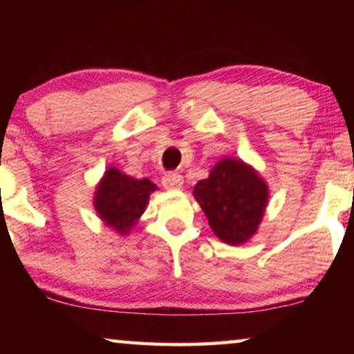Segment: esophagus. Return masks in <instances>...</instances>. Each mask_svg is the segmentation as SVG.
Returning a JSON list of instances; mask_svg holds the SVG:
<instances>
[{"label": "esophagus", "instance_id": "esophagus-1", "mask_svg": "<svg viewBox=\"0 0 354 354\" xmlns=\"http://www.w3.org/2000/svg\"><path fill=\"white\" fill-rule=\"evenodd\" d=\"M183 183V177L177 172H167L166 176L162 177V187L167 188V190H177L180 188Z\"/></svg>", "mask_w": 354, "mask_h": 354}]
</instances>
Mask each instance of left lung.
Wrapping results in <instances>:
<instances>
[{
  "label": "left lung",
  "mask_w": 354,
  "mask_h": 354,
  "mask_svg": "<svg viewBox=\"0 0 354 354\" xmlns=\"http://www.w3.org/2000/svg\"><path fill=\"white\" fill-rule=\"evenodd\" d=\"M193 195L219 240L245 243L256 234L268 205V185L239 159H222L209 177L200 180Z\"/></svg>",
  "instance_id": "left-lung-1"
}]
</instances>
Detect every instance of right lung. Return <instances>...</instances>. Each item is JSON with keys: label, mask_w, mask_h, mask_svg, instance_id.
I'll list each match as a JSON object with an SVG mask.
<instances>
[{"label": "right lung", "mask_w": 354, "mask_h": 354, "mask_svg": "<svg viewBox=\"0 0 354 354\" xmlns=\"http://www.w3.org/2000/svg\"><path fill=\"white\" fill-rule=\"evenodd\" d=\"M154 190L156 185L148 178L138 180L111 167L96 190L95 207L106 224L125 235L145 212L149 193Z\"/></svg>", "instance_id": "right-lung-1"}]
</instances>
